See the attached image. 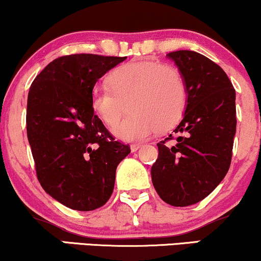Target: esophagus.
<instances>
[{
    "mask_svg": "<svg viewBox=\"0 0 261 261\" xmlns=\"http://www.w3.org/2000/svg\"><path fill=\"white\" fill-rule=\"evenodd\" d=\"M131 152L133 153H135V152H137V150H139L140 148H141V144H139V143H135V144H131Z\"/></svg>",
    "mask_w": 261,
    "mask_h": 261,
    "instance_id": "1",
    "label": "esophagus"
}]
</instances>
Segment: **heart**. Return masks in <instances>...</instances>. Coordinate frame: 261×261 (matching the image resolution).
<instances>
[{"mask_svg": "<svg viewBox=\"0 0 261 261\" xmlns=\"http://www.w3.org/2000/svg\"><path fill=\"white\" fill-rule=\"evenodd\" d=\"M109 89L92 90L90 105L105 125L116 122L123 103L130 114L113 126L119 140L143 141L156 128H168L180 120L187 105V86L176 68L155 61H134L122 64L108 76Z\"/></svg>", "mask_w": 261, "mask_h": 261, "instance_id": "b5f03b06", "label": "heart"}]
</instances>
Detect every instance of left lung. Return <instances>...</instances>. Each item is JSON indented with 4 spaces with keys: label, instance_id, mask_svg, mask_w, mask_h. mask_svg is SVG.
Instances as JSON below:
<instances>
[{
    "label": "left lung",
    "instance_id": "8db88e82",
    "mask_svg": "<svg viewBox=\"0 0 261 261\" xmlns=\"http://www.w3.org/2000/svg\"><path fill=\"white\" fill-rule=\"evenodd\" d=\"M186 81L187 105L182 120L156 143L152 182L165 203L187 206L200 202L227 174L236 134V91L216 63L193 51L166 55ZM175 139L174 144H166Z\"/></svg>",
    "mask_w": 261,
    "mask_h": 261
}]
</instances>
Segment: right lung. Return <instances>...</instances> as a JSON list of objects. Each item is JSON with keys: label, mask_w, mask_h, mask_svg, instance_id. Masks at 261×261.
<instances>
[{"label": "right lung", "mask_w": 261, "mask_h": 261, "mask_svg": "<svg viewBox=\"0 0 261 261\" xmlns=\"http://www.w3.org/2000/svg\"><path fill=\"white\" fill-rule=\"evenodd\" d=\"M126 57L70 55L49 63L31 84L27 131L41 186L68 208L90 212L111 198L115 171L130 153L93 114L98 79Z\"/></svg>", "instance_id": "1"}]
</instances>
